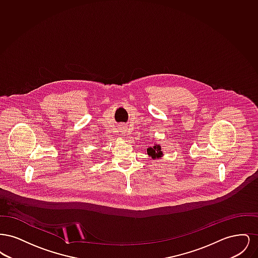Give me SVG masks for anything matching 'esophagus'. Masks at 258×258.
I'll use <instances>...</instances> for the list:
<instances>
[{"label": "esophagus", "instance_id": "obj_1", "mask_svg": "<svg viewBox=\"0 0 258 258\" xmlns=\"http://www.w3.org/2000/svg\"><path fill=\"white\" fill-rule=\"evenodd\" d=\"M121 131H122V133H123V134H124V133H125V131H123V128H122Z\"/></svg>", "mask_w": 258, "mask_h": 258}]
</instances>
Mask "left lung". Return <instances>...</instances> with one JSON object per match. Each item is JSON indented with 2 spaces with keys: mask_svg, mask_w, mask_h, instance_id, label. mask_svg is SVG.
<instances>
[{
  "mask_svg": "<svg viewBox=\"0 0 258 258\" xmlns=\"http://www.w3.org/2000/svg\"><path fill=\"white\" fill-rule=\"evenodd\" d=\"M147 154L149 156H151L153 159H158L162 156V152H161V148L160 145H155L154 147H149L147 149Z\"/></svg>",
  "mask_w": 258,
  "mask_h": 258,
  "instance_id": "1",
  "label": "left lung"
}]
</instances>
